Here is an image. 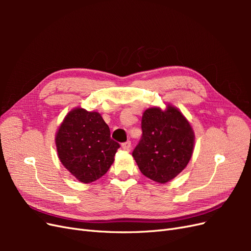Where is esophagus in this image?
I'll list each match as a JSON object with an SVG mask.
<instances>
[{
    "label": "esophagus",
    "instance_id": "obj_1",
    "mask_svg": "<svg viewBox=\"0 0 251 251\" xmlns=\"http://www.w3.org/2000/svg\"><path fill=\"white\" fill-rule=\"evenodd\" d=\"M121 147H123V149H124V150L128 151V150L131 149V141H130V140H127V141L124 142L123 144H121Z\"/></svg>",
    "mask_w": 251,
    "mask_h": 251
}]
</instances>
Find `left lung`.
Returning <instances> with one entry per match:
<instances>
[{"label": "left lung", "mask_w": 251, "mask_h": 251, "mask_svg": "<svg viewBox=\"0 0 251 251\" xmlns=\"http://www.w3.org/2000/svg\"><path fill=\"white\" fill-rule=\"evenodd\" d=\"M142 136L133 157L144 176L165 183L184 170L193 154L194 132L181 112L151 108L143 113Z\"/></svg>", "instance_id": "left-lung-1"}]
</instances>
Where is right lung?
I'll list each match as a JSON object with an SVG mask.
<instances>
[{"instance_id":"right-lung-1","label":"right lung","mask_w":251,"mask_h":251,"mask_svg":"<svg viewBox=\"0 0 251 251\" xmlns=\"http://www.w3.org/2000/svg\"><path fill=\"white\" fill-rule=\"evenodd\" d=\"M55 142L60 162L82 183L102 177L120 148L100 114L80 108L66 116Z\"/></svg>"}]
</instances>
